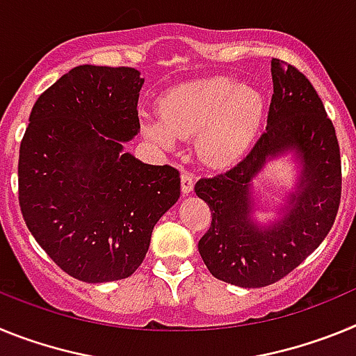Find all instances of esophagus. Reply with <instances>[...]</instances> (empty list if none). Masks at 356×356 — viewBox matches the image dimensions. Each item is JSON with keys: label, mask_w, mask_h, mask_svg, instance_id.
Returning a JSON list of instances; mask_svg holds the SVG:
<instances>
[{"label": "esophagus", "mask_w": 356, "mask_h": 356, "mask_svg": "<svg viewBox=\"0 0 356 356\" xmlns=\"http://www.w3.org/2000/svg\"><path fill=\"white\" fill-rule=\"evenodd\" d=\"M193 188H194V176H193V172L184 171V172H181V193H184V194L193 193Z\"/></svg>", "instance_id": "1"}]
</instances>
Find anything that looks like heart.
<instances>
[{
    "mask_svg": "<svg viewBox=\"0 0 356 356\" xmlns=\"http://www.w3.org/2000/svg\"><path fill=\"white\" fill-rule=\"evenodd\" d=\"M257 89L225 76L181 83L159 102L160 122H146L147 137L171 146L175 137L197 135L200 155L213 165L232 163L250 147L262 121Z\"/></svg>",
    "mask_w": 356,
    "mask_h": 356,
    "instance_id": "obj_1",
    "label": "heart"
}]
</instances>
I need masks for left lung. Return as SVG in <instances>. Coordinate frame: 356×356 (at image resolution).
Instances as JSON below:
<instances>
[{
	"instance_id": "8db88e82",
	"label": "left lung",
	"mask_w": 356,
	"mask_h": 356,
	"mask_svg": "<svg viewBox=\"0 0 356 356\" xmlns=\"http://www.w3.org/2000/svg\"><path fill=\"white\" fill-rule=\"evenodd\" d=\"M273 97L267 128L234 168L197 180V196L210 207L212 222L197 242L201 259L217 280L238 287L271 285L294 271L337 217L342 165L337 134L319 94L303 72L273 58ZM296 149L304 160L302 191L288 216L273 229L250 225V178L267 156Z\"/></svg>"
}]
</instances>
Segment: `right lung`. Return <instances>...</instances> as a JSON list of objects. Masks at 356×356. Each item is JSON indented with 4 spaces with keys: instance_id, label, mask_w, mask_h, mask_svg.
I'll list each match as a JSON object with an SVG mask.
<instances>
[{
    "instance_id": "1",
    "label": "right lung",
    "mask_w": 356,
    "mask_h": 356,
    "mask_svg": "<svg viewBox=\"0 0 356 356\" xmlns=\"http://www.w3.org/2000/svg\"><path fill=\"white\" fill-rule=\"evenodd\" d=\"M140 72L78 65L44 90L19 147V207L49 259L72 278H128L180 197V171L122 153L140 128Z\"/></svg>"
}]
</instances>
